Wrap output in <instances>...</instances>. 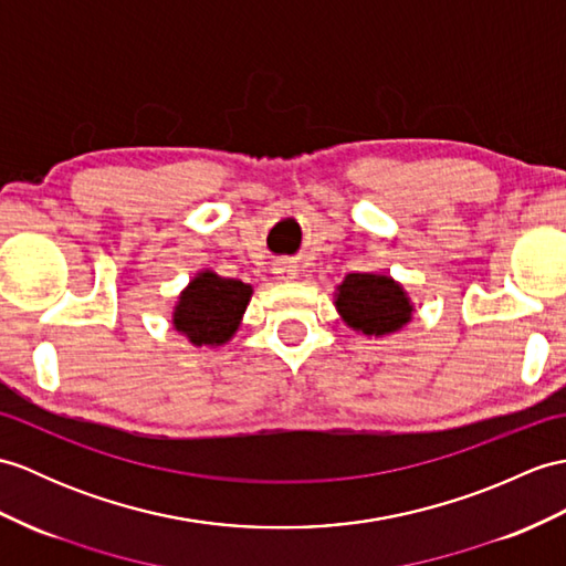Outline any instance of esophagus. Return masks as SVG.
I'll return each instance as SVG.
<instances>
[{
    "label": "esophagus",
    "mask_w": 566,
    "mask_h": 566,
    "mask_svg": "<svg viewBox=\"0 0 566 566\" xmlns=\"http://www.w3.org/2000/svg\"><path fill=\"white\" fill-rule=\"evenodd\" d=\"M274 274H277L280 280H296L298 270L292 260H282V262H277V268H274Z\"/></svg>",
    "instance_id": "obj_1"
}]
</instances>
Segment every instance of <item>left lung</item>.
Instances as JSON below:
<instances>
[{"label":"left lung","instance_id":"left-lung-1","mask_svg":"<svg viewBox=\"0 0 566 566\" xmlns=\"http://www.w3.org/2000/svg\"><path fill=\"white\" fill-rule=\"evenodd\" d=\"M335 308L352 331L390 335L412 321V301L400 282L388 274L352 272L335 289Z\"/></svg>","mask_w":566,"mask_h":566}]
</instances>
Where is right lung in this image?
I'll list each match as a JSON object with an SVG mask.
<instances>
[{"label": "right lung", "instance_id": "obj_1", "mask_svg": "<svg viewBox=\"0 0 566 566\" xmlns=\"http://www.w3.org/2000/svg\"><path fill=\"white\" fill-rule=\"evenodd\" d=\"M251 296V284L202 270L180 292L174 308V327L195 347L227 345L239 331Z\"/></svg>", "mask_w": 566, "mask_h": 566}]
</instances>
